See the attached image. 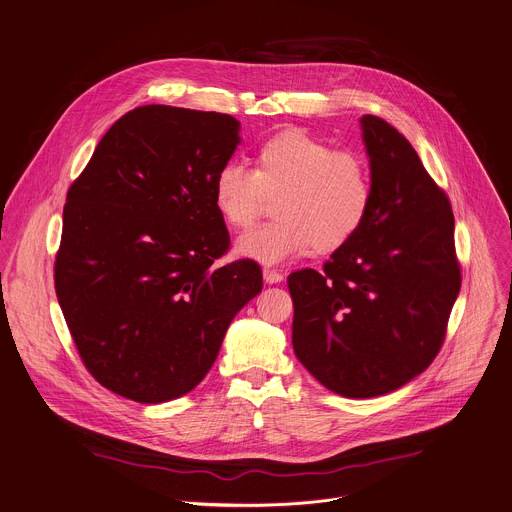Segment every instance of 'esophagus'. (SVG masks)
Listing matches in <instances>:
<instances>
[{"label":"esophagus","mask_w":512,"mask_h":512,"mask_svg":"<svg viewBox=\"0 0 512 512\" xmlns=\"http://www.w3.org/2000/svg\"><path fill=\"white\" fill-rule=\"evenodd\" d=\"M263 279H265V283H269V285H275V283H281L283 281V275L277 271V269H263Z\"/></svg>","instance_id":"obj_1"}]
</instances>
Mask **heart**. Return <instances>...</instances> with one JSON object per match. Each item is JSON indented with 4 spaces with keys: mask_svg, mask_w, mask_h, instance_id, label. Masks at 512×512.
<instances>
[{
    "mask_svg": "<svg viewBox=\"0 0 512 512\" xmlns=\"http://www.w3.org/2000/svg\"><path fill=\"white\" fill-rule=\"evenodd\" d=\"M265 195H277V221L239 237L235 253L279 265L350 243L368 219L374 189L360 154L333 150L301 130H283L257 146L255 170L227 160L213 177L215 209L235 231L255 223Z\"/></svg>",
    "mask_w": 512,
    "mask_h": 512,
    "instance_id": "heart-1",
    "label": "heart"
}]
</instances>
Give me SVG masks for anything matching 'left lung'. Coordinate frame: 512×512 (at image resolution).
Wrapping results in <instances>:
<instances>
[{
    "label": "left lung",
    "mask_w": 512,
    "mask_h": 512,
    "mask_svg": "<svg viewBox=\"0 0 512 512\" xmlns=\"http://www.w3.org/2000/svg\"><path fill=\"white\" fill-rule=\"evenodd\" d=\"M360 126L374 189L368 219L321 273L287 279L293 352L344 398L384 396L420 376L460 291L450 201L394 126L372 114Z\"/></svg>",
    "instance_id": "left-lung-1"
}]
</instances>
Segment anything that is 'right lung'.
Returning <instances> with one entry per match:
<instances>
[{"label": "right lung", "instance_id": "right-lung-1", "mask_svg": "<svg viewBox=\"0 0 512 512\" xmlns=\"http://www.w3.org/2000/svg\"><path fill=\"white\" fill-rule=\"evenodd\" d=\"M229 114L148 104L112 124L68 191L56 295L88 372L110 392L162 404L213 368L261 267H215L229 231L213 177L237 144Z\"/></svg>", "mask_w": 512, "mask_h": 512}]
</instances>
